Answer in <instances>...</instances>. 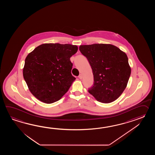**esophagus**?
<instances>
[{
    "instance_id": "1",
    "label": "esophagus",
    "mask_w": 155,
    "mask_h": 155,
    "mask_svg": "<svg viewBox=\"0 0 155 155\" xmlns=\"http://www.w3.org/2000/svg\"><path fill=\"white\" fill-rule=\"evenodd\" d=\"M79 78L80 79H82V74H80V75H79Z\"/></svg>"
}]
</instances>
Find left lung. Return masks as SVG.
I'll list each match as a JSON object with an SVG mask.
<instances>
[{
	"instance_id": "left-lung-1",
	"label": "left lung",
	"mask_w": 155,
	"mask_h": 155,
	"mask_svg": "<svg viewBox=\"0 0 155 155\" xmlns=\"http://www.w3.org/2000/svg\"><path fill=\"white\" fill-rule=\"evenodd\" d=\"M79 50L88 60L94 75L89 93L100 102L114 101L125 90L131 75L126 54L111 44L84 45Z\"/></svg>"
}]
</instances>
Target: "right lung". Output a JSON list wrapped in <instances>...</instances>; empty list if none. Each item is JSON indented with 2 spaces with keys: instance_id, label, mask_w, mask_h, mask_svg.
I'll return each mask as SVG.
<instances>
[{
  "instance_id": "add662e5",
  "label": "right lung",
  "mask_w": 155,
  "mask_h": 155,
  "mask_svg": "<svg viewBox=\"0 0 155 155\" xmlns=\"http://www.w3.org/2000/svg\"><path fill=\"white\" fill-rule=\"evenodd\" d=\"M78 48L71 44H43L26 56L24 79L30 91L40 101L51 104L59 100L75 78L70 58Z\"/></svg>"
}]
</instances>
